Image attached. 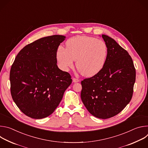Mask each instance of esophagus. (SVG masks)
<instances>
[{"label": "esophagus", "mask_w": 148, "mask_h": 148, "mask_svg": "<svg viewBox=\"0 0 148 148\" xmlns=\"http://www.w3.org/2000/svg\"><path fill=\"white\" fill-rule=\"evenodd\" d=\"M79 81V80L78 79H77V78H73V82H78Z\"/></svg>", "instance_id": "1"}]
</instances>
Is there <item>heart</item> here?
<instances>
[{"mask_svg": "<svg viewBox=\"0 0 148 148\" xmlns=\"http://www.w3.org/2000/svg\"><path fill=\"white\" fill-rule=\"evenodd\" d=\"M66 47L59 46L56 58L61 68L68 71L76 60L77 69L82 75L92 77L105 66L108 56L105 42L93 37L79 36L72 37L66 43Z\"/></svg>", "mask_w": 148, "mask_h": 148, "instance_id": "heart-1", "label": "heart"}]
</instances>
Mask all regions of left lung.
Wrapping results in <instances>:
<instances>
[{
    "label": "left lung",
    "instance_id": "obj_1",
    "mask_svg": "<svg viewBox=\"0 0 148 148\" xmlns=\"http://www.w3.org/2000/svg\"><path fill=\"white\" fill-rule=\"evenodd\" d=\"M108 47L103 69L81 81V100L89 112L108 119L122 111L131 100L136 71L131 57L111 37L102 34Z\"/></svg>",
    "mask_w": 148,
    "mask_h": 148
}]
</instances>
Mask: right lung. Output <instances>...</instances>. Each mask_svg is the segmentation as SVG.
<instances>
[{
  "label": "right lung",
  "instance_id": "add662e5",
  "mask_svg": "<svg viewBox=\"0 0 148 148\" xmlns=\"http://www.w3.org/2000/svg\"><path fill=\"white\" fill-rule=\"evenodd\" d=\"M66 36L41 38L26 46L15 58L10 73V91L26 115L42 119L58 106L72 79L57 65L56 51Z\"/></svg>",
  "mask_w": 148,
  "mask_h": 148
}]
</instances>
